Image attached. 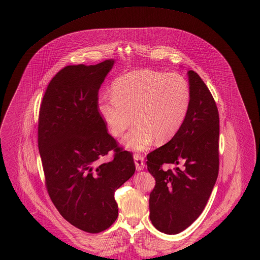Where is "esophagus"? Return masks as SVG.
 Segmentation results:
<instances>
[{
  "instance_id": "1",
  "label": "esophagus",
  "mask_w": 260,
  "mask_h": 260,
  "mask_svg": "<svg viewBox=\"0 0 260 260\" xmlns=\"http://www.w3.org/2000/svg\"><path fill=\"white\" fill-rule=\"evenodd\" d=\"M133 158H134L136 170H137V171L143 170L144 167H145V163H144V158H143V156H141L140 154H134Z\"/></svg>"
}]
</instances>
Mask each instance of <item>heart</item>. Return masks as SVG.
<instances>
[{
  "label": "heart",
  "mask_w": 260,
  "mask_h": 260,
  "mask_svg": "<svg viewBox=\"0 0 260 260\" xmlns=\"http://www.w3.org/2000/svg\"><path fill=\"white\" fill-rule=\"evenodd\" d=\"M111 94L98 99L99 115L115 137L123 135L134 119L137 121L122 141L132 151L148 148L155 139L161 144L173 139L184 124L191 102L184 77L151 70L118 77Z\"/></svg>",
  "instance_id": "1"
}]
</instances>
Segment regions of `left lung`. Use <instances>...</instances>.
I'll return each instance as SVG.
<instances>
[{
  "label": "left lung",
  "mask_w": 260,
  "mask_h": 260,
  "mask_svg": "<svg viewBox=\"0 0 260 260\" xmlns=\"http://www.w3.org/2000/svg\"><path fill=\"white\" fill-rule=\"evenodd\" d=\"M191 102L177 135L149 153L147 168L156 185L150 193V220L161 232L177 234L202 213L219 169V115L205 83L188 71ZM164 164L175 165L164 171Z\"/></svg>",
  "instance_id": "left-lung-1"
}]
</instances>
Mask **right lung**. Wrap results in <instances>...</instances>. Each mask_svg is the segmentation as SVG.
Returning <instances> with one entry per match:
<instances>
[{"mask_svg":"<svg viewBox=\"0 0 260 260\" xmlns=\"http://www.w3.org/2000/svg\"><path fill=\"white\" fill-rule=\"evenodd\" d=\"M114 63L110 59L59 71L39 115L38 145L49 195L68 222L89 233L117 219L114 193L135 172L132 155L117 148L97 109L99 89ZM112 148L114 159L101 164Z\"/></svg>","mask_w":260,"mask_h":260,"instance_id":"1","label":"right lung"}]
</instances>
